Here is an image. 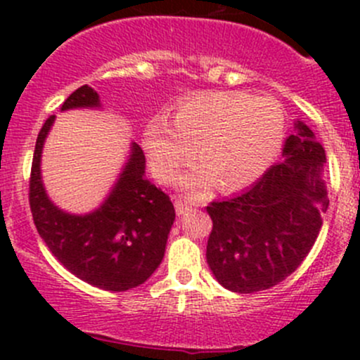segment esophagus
<instances>
[{
    "instance_id": "1",
    "label": "esophagus",
    "mask_w": 360,
    "mask_h": 360,
    "mask_svg": "<svg viewBox=\"0 0 360 360\" xmlns=\"http://www.w3.org/2000/svg\"><path fill=\"white\" fill-rule=\"evenodd\" d=\"M174 205H176V212L179 214V216H183V214H186L188 210H191V203L181 200V198H177Z\"/></svg>"
}]
</instances>
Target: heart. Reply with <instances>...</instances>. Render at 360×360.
<instances>
[{
	"label": "heart",
	"mask_w": 360,
	"mask_h": 360,
	"mask_svg": "<svg viewBox=\"0 0 360 360\" xmlns=\"http://www.w3.org/2000/svg\"><path fill=\"white\" fill-rule=\"evenodd\" d=\"M285 137V115L271 97L210 92L183 101L176 120L157 116L144 129L151 170L169 183L198 151L205 163L184 176L183 186L200 195L216 181L235 190L252 183L274 163Z\"/></svg>",
	"instance_id": "1"
}]
</instances>
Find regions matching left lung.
I'll list each match as a JSON object with an SVG mask.
<instances>
[{"label":"left lung","mask_w":360,"mask_h":360,"mask_svg":"<svg viewBox=\"0 0 360 360\" xmlns=\"http://www.w3.org/2000/svg\"><path fill=\"white\" fill-rule=\"evenodd\" d=\"M285 139L284 160L238 197L207 205L212 230L207 263L223 288L264 291L292 274L322 228L329 200L322 181L326 151L304 123Z\"/></svg>","instance_id":"left-lung-1"}]
</instances>
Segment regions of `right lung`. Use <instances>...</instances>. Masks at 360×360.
<instances>
[{
  "label": "right lung",
  "mask_w": 360,
  "mask_h": 360,
  "mask_svg": "<svg viewBox=\"0 0 360 360\" xmlns=\"http://www.w3.org/2000/svg\"><path fill=\"white\" fill-rule=\"evenodd\" d=\"M99 96L79 86L63 104L97 108ZM56 116H49L38 134L29 177V205L39 237L50 252L83 282L104 291H127L151 277L165 254L176 210L169 195L144 179L143 150L132 143V155L108 200L86 216H71L49 200L39 174L45 137Z\"/></svg>",
  "instance_id": "right-lung-1"
}]
</instances>
